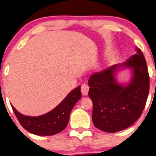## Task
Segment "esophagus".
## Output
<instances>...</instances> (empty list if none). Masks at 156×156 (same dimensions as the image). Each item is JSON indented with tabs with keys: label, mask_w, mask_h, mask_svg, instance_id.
I'll use <instances>...</instances> for the list:
<instances>
[{
	"label": "esophagus",
	"mask_w": 156,
	"mask_h": 156,
	"mask_svg": "<svg viewBox=\"0 0 156 156\" xmlns=\"http://www.w3.org/2000/svg\"><path fill=\"white\" fill-rule=\"evenodd\" d=\"M88 90H89V86H88L87 84H83L81 86V92L83 95H87Z\"/></svg>",
	"instance_id": "esophagus-1"
}]
</instances>
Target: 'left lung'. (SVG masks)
<instances>
[{"label": "left lung", "instance_id": "obj_1", "mask_svg": "<svg viewBox=\"0 0 156 156\" xmlns=\"http://www.w3.org/2000/svg\"><path fill=\"white\" fill-rule=\"evenodd\" d=\"M120 66L133 70V78L127 86L117 84L114 78V72ZM88 85L94 126L110 133L129 127L141 116L149 94L148 70L140 49L137 48V53L123 64L93 74Z\"/></svg>", "mask_w": 156, "mask_h": 156}]
</instances>
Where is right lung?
Listing matches in <instances>:
<instances>
[{
  "label": "right lung",
  "mask_w": 156,
  "mask_h": 156,
  "mask_svg": "<svg viewBox=\"0 0 156 156\" xmlns=\"http://www.w3.org/2000/svg\"><path fill=\"white\" fill-rule=\"evenodd\" d=\"M80 97V86H78L54 109L39 117L23 115L11 106L19 123L25 129L37 135L49 136L60 133L66 127L71 110Z\"/></svg>",
  "instance_id": "add662e5"
}]
</instances>
